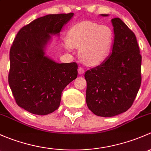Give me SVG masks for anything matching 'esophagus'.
<instances>
[{
	"label": "esophagus",
	"instance_id": "obj_1",
	"mask_svg": "<svg viewBox=\"0 0 151 151\" xmlns=\"http://www.w3.org/2000/svg\"><path fill=\"white\" fill-rule=\"evenodd\" d=\"M78 73L81 74V75L84 73V69H83V67H79L78 69Z\"/></svg>",
	"mask_w": 151,
	"mask_h": 151
}]
</instances>
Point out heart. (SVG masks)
Masks as SVG:
<instances>
[{"mask_svg": "<svg viewBox=\"0 0 151 151\" xmlns=\"http://www.w3.org/2000/svg\"><path fill=\"white\" fill-rule=\"evenodd\" d=\"M114 40V32L110 26L84 21L70 27L65 47L80 48L79 56L89 65L102 63L109 55Z\"/></svg>", "mask_w": 151, "mask_h": 151, "instance_id": "heart-1", "label": "heart"}]
</instances>
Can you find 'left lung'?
Wrapping results in <instances>:
<instances>
[{
  "label": "left lung",
  "mask_w": 151,
  "mask_h": 151,
  "mask_svg": "<svg viewBox=\"0 0 151 151\" xmlns=\"http://www.w3.org/2000/svg\"><path fill=\"white\" fill-rule=\"evenodd\" d=\"M111 21L115 35L111 55L84 75L87 106L102 117H112L129 109L142 81V56L134 33L121 19Z\"/></svg>",
  "instance_id": "left-lung-1"
}]
</instances>
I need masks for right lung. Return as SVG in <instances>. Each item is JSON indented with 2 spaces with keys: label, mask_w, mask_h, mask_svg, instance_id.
<instances>
[{
  "label": "right lung",
  "mask_w": 151,
  "mask_h": 151,
  "mask_svg": "<svg viewBox=\"0 0 151 151\" xmlns=\"http://www.w3.org/2000/svg\"><path fill=\"white\" fill-rule=\"evenodd\" d=\"M73 13L49 14L19 30L10 49L9 84L17 104L36 115L49 114L59 108L62 91L77 78L76 63H59L44 55L51 38Z\"/></svg>",
  "instance_id": "right-lung-1"
}]
</instances>
